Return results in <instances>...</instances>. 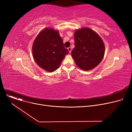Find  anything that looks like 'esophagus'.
<instances>
[{
    "label": "esophagus",
    "mask_w": 132,
    "mask_h": 132,
    "mask_svg": "<svg viewBox=\"0 0 132 132\" xmlns=\"http://www.w3.org/2000/svg\"><path fill=\"white\" fill-rule=\"evenodd\" d=\"M68 50L69 52L71 53V51H72V48H71V47H69L68 48Z\"/></svg>",
    "instance_id": "esophagus-1"
}]
</instances>
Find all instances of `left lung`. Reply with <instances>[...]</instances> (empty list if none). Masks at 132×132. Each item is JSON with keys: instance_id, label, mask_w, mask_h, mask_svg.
I'll use <instances>...</instances> for the list:
<instances>
[{"instance_id": "1", "label": "left lung", "mask_w": 132, "mask_h": 132, "mask_svg": "<svg viewBox=\"0 0 132 132\" xmlns=\"http://www.w3.org/2000/svg\"><path fill=\"white\" fill-rule=\"evenodd\" d=\"M75 47L71 52L76 65L84 71L97 66L104 55L105 46L98 35L88 28L76 30Z\"/></svg>"}]
</instances>
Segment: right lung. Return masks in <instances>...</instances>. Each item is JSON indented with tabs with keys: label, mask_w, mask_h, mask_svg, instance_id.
I'll return each mask as SVG.
<instances>
[{
	"label": "right lung",
	"mask_w": 132,
	"mask_h": 132,
	"mask_svg": "<svg viewBox=\"0 0 132 132\" xmlns=\"http://www.w3.org/2000/svg\"><path fill=\"white\" fill-rule=\"evenodd\" d=\"M68 53L59 32L52 28H46L41 31L32 45L33 56L37 64L50 72L57 70Z\"/></svg>",
	"instance_id": "1"
}]
</instances>
